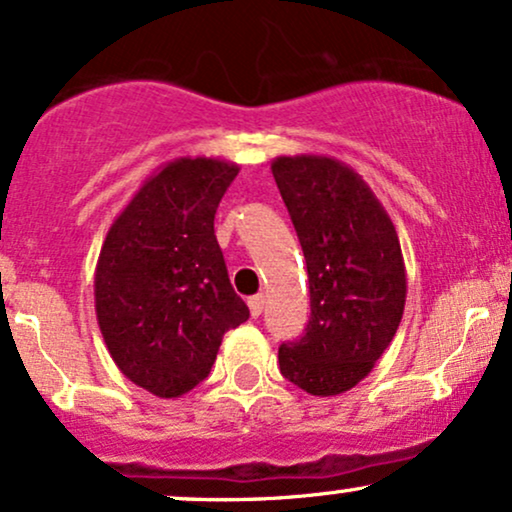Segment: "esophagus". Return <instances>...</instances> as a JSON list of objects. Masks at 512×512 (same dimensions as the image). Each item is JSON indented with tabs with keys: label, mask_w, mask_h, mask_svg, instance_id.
I'll use <instances>...</instances> for the list:
<instances>
[{
	"label": "esophagus",
	"mask_w": 512,
	"mask_h": 512,
	"mask_svg": "<svg viewBox=\"0 0 512 512\" xmlns=\"http://www.w3.org/2000/svg\"><path fill=\"white\" fill-rule=\"evenodd\" d=\"M264 303H267V300H264L262 293H260V295H252V298L248 300L250 315H252V317H260L262 310H264Z\"/></svg>",
	"instance_id": "34e87169"
}]
</instances>
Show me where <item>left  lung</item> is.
Instances as JSON below:
<instances>
[{
	"mask_svg": "<svg viewBox=\"0 0 512 512\" xmlns=\"http://www.w3.org/2000/svg\"><path fill=\"white\" fill-rule=\"evenodd\" d=\"M272 174L303 245L312 310L305 334L279 348L281 374L312 396H338L372 372L403 319L408 276L396 226L362 176L334 157H276Z\"/></svg>",
	"mask_w": 512,
	"mask_h": 512,
	"instance_id": "1",
	"label": "left lung"
}]
</instances>
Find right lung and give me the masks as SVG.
Instances as JSON below:
<instances>
[{
	"label": "right lung",
	"mask_w": 512,
	"mask_h": 512,
	"mask_svg": "<svg viewBox=\"0 0 512 512\" xmlns=\"http://www.w3.org/2000/svg\"><path fill=\"white\" fill-rule=\"evenodd\" d=\"M240 166L178 157L135 190L95 267V312L126 379L181 398L207 377L221 338L250 317L231 288L214 214Z\"/></svg>",
	"instance_id": "1"
}]
</instances>
